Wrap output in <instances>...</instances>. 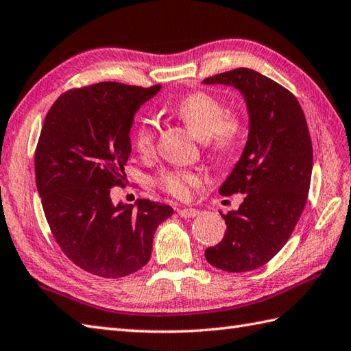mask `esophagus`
I'll list each match as a JSON object with an SVG mask.
<instances>
[{
    "label": "esophagus",
    "instance_id": "1",
    "mask_svg": "<svg viewBox=\"0 0 351 351\" xmlns=\"http://www.w3.org/2000/svg\"><path fill=\"white\" fill-rule=\"evenodd\" d=\"M178 215H180L182 217H184V219H189V217H195L199 215V212L197 208H180L178 210Z\"/></svg>",
    "mask_w": 351,
    "mask_h": 351
}]
</instances>
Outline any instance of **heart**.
<instances>
[{"mask_svg": "<svg viewBox=\"0 0 351 351\" xmlns=\"http://www.w3.org/2000/svg\"><path fill=\"white\" fill-rule=\"evenodd\" d=\"M173 112L201 141L207 153L225 156L232 152L245 134V120L240 114L225 112L219 99L206 91H193L183 96L173 106ZM156 124L149 117H143L135 124L132 143L136 152L149 156L154 152ZM159 188L177 199L191 197L192 189L199 184V174L192 169H165L156 178Z\"/></svg>", "mask_w": 351, "mask_h": 351, "instance_id": "b5f03b06", "label": "heart"}]
</instances>
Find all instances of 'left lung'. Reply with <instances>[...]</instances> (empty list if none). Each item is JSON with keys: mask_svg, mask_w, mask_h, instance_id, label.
Returning a JSON list of instances; mask_svg holds the SVG:
<instances>
[{"mask_svg": "<svg viewBox=\"0 0 351 351\" xmlns=\"http://www.w3.org/2000/svg\"><path fill=\"white\" fill-rule=\"evenodd\" d=\"M245 96L249 135L237 165L221 186L223 197L245 193L236 212L222 215L223 239L206 249L212 266L239 274L258 269L281 251L305 208L313 143L305 114L291 91L252 69L206 77Z\"/></svg>", "mask_w": 351, "mask_h": 351, "instance_id": "left-lung-1", "label": "left lung"}]
</instances>
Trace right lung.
Wrapping results in <instances>:
<instances>
[{"label": "right lung", "instance_id": "right-lung-1", "mask_svg": "<svg viewBox=\"0 0 351 351\" xmlns=\"http://www.w3.org/2000/svg\"><path fill=\"white\" fill-rule=\"evenodd\" d=\"M160 90L99 82L63 93L46 114L34 154L36 184L53 239L88 274L121 278L150 260L156 228L173 207L150 199L114 206L124 186L134 115Z\"/></svg>", "mask_w": 351, "mask_h": 351}]
</instances>
